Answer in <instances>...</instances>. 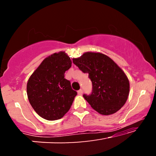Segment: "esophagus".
Listing matches in <instances>:
<instances>
[{"mask_svg": "<svg viewBox=\"0 0 156 156\" xmlns=\"http://www.w3.org/2000/svg\"><path fill=\"white\" fill-rule=\"evenodd\" d=\"M77 92H78L79 95H82L83 94V90H82V89H80V90L77 91Z\"/></svg>", "mask_w": 156, "mask_h": 156, "instance_id": "1", "label": "esophagus"}]
</instances>
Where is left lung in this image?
Segmentation results:
<instances>
[{"mask_svg":"<svg viewBox=\"0 0 156 156\" xmlns=\"http://www.w3.org/2000/svg\"><path fill=\"white\" fill-rule=\"evenodd\" d=\"M92 82L90 95L83 97L102 115L114 114L124 105L129 94V81L124 72L110 57L99 52H87L72 59Z\"/></svg>","mask_w":156,"mask_h":156,"instance_id":"8db88e82","label":"left lung"}]
</instances>
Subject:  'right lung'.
Listing matches in <instances>:
<instances>
[{
	"label": "right lung",
	"instance_id": "obj_1",
	"mask_svg": "<svg viewBox=\"0 0 156 156\" xmlns=\"http://www.w3.org/2000/svg\"><path fill=\"white\" fill-rule=\"evenodd\" d=\"M72 61L65 52L46 57L30 76L27 98L35 112L46 120L55 121L65 116L77 94L72 89L65 73Z\"/></svg>",
	"mask_w": 156,
	"mask_h": 156
}]
</instances>
